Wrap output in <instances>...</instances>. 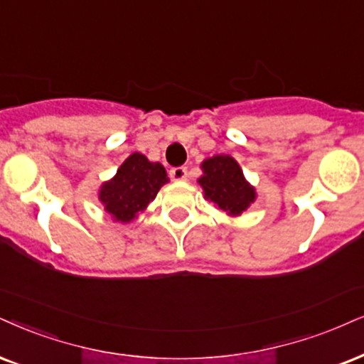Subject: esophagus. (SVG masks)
<instances>
[{
    "label": "esophagus",
    "instance_id": "esophagus-1",
    "mask_svg": "<svg viewBox=\"0 0 364 364\" xmlns=\"http://www.w3.org/2000/svg\"><path fill=\"white\" fill-rule=\"evenodd\" d=\"M170 178L172 181H186L187 178V167H173L170 168Z\"/></svg>",
    "mask_w": 364,
    "mask_h": 364
}]
</instances>
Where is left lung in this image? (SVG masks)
<instances>
[{
  "label": "left lung",
  "instance_id": "obj_1",
  "mask_svg": "<svg viewBox=\"0 0 364 364\" xmlns=\"http://www.w3.org/2000/svg\"><path fill=\"white\" fill-rule=\"evenodd\" d=\"M204 175L199 178L204 197L219 210L240 216L257 199L255 187L246 182L243 170L230 155H214L203 161Z\"/></svg>",
  "mask_w": 364,
  "mask_h": 364
}]
</instances>
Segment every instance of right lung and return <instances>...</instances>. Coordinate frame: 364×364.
Wrapping results in <instances>:
<instances>
[{
    "mask_svg": "<svg viewBox=\"0 0 364 364\" xmlns=\"http://www.w3.org/2000/svg\"><path fill=\"white\" fill-rule=\"evenodd\" d=\"M168 182L167 172L159 161L145 155L132 154L121 164L111 181L100 189V200L114 221H133L155 199L160 187Z\"/></svg>",
    "mask_w": 364,
    "mask_h": 364,
    "instance_id": "right-lung-1",
    "label": "right lung"
}]
</instances>
